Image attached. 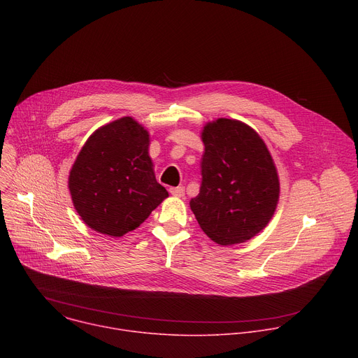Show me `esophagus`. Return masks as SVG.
Here are the masks:
<instances>
[{
	"mask_svg": "<svg viewBox=\"0 0 358 358\" xmlns=\"http://www.w3.org/2000/svg\"><path fill=\"white\" fill-rule=\"evenodd\" d=\"M170 192H171V195L181 198V196H184L185 189H184V187H173V188H170Z\"/></svg>",
	"mask_w": 358,
	"mask_h": 358,
	"instance_id": "obj_1",
	"label": "esophagus"
}]
</instances>
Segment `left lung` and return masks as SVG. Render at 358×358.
<instances>
[{
  "instance_id": "obj_1",
  "label": "left lung",
  "mask_w": 358,
  "mask_h": 358,
  "mask_svg": "<svg viewBox=\"0 0 358 358\" xmlns=\"http://www.w3.org/2000/svg\"><path fill=\"white\" fill-rule=\"evenodd\" d=\"M199 194L189 207L201 229L220 245L246 242L272 220L280 192L278 171L261 136L234 119L202 129Z\"/></svg>"
}]
</instances>
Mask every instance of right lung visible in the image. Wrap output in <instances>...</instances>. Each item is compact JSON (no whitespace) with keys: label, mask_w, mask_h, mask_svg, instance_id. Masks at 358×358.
I'll return each mask as SVG.
<instances>
[{"label":"right lung","mask_w":358,"mask_h":358,"mask_svg":"<svg viewBox=\"0 0 358 358\" xmlns=\"http://www.w3.org/2000/svg\"><path fill=\"white\" fill-rule=\"evenodd\" d=\"M150 134L133 117L99 127L69 173L73 207L96 232L123 236L143 224L169 196L148 156Z\"/></svg>","instance_id":"add662e5"}]
</instances>
